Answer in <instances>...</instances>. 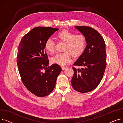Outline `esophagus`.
Wrapping results in <instances>:
<instances>
[{"mask_svg":"<svg viewBox=\"0 0 123 123\" xmlns=\"http://www.w3.org/2000/svg\"><path fill=\"white\" fill-rule=\"evenodd\" d=\"M66 68H67V67H63H63H62V70H65Z\"/></svg>","mask_w":123,"mask_h":123,"instance_id":"34e87169","label":"esophagus"}]
</instances>
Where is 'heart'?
Instances as JSON below:
<instances>
[{
    "mask_svg": "<svg viewBox=\"0 0 123 123\" xmlns=\"http://www.w3.org/2000/svg\"><path fill=\"white\" fill-rule=\"evenodd\" d=\"M57 38L65 43L63 53H58L52 58L53 63L60 66H64L71 61L70 53L74 56L80 55L85 50L86 45V38L82 34H75L73 32L67 30L60 32ZM44 48L48 52L53 53L55 50V43L52 39L48 38L44 44Z\"/></svg>",
    "mask_w": 123,
    "mask_h": 123,
    "instance_id": "heart-1",
    "label": "heart"
}]
</instances>
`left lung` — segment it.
<instances>
[{
	"mask_svg": "<svg viewBox=\"0 0 123 123\" xmlns=\"http://www.w3.org/2000/svg\"><path fill=\"white\" fill-rule=\"evenodd\" d=\"M86 38L87 45L83 53L73 64L81 66L73 67L71 80L74 90L82 93L92 91L102 80L106 67V45L102 36L95 29L87 26H75Z\"/></svg>",
	"mask_w": 123,
	"mask_h": 123,
	"instance_id": "obj_1",
	"label": "left lung"
}]
</instances>
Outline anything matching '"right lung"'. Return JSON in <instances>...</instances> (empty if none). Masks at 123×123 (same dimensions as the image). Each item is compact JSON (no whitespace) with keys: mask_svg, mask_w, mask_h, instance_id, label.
Returning <instances> with one entry per match:
<instances>
[{"mask_svg":"<svg viewBox=\"0 0 123 123\" xmlns=\"http://www.w3.org/2000/svg\"><path fill=\"white\" fill-rule=\"evenodd\" d=\"M58 30L48 27L34 28L22 37L19 45L17 64L22 81L30 92L38 97L52 92L62 71L56 64L47 67L49 61L44 50L45 41Z\"/></svg>","mask_w":123,"mask_h":123,"instance_id":"right-lung-1","label":"right lung"}]
</instances>
